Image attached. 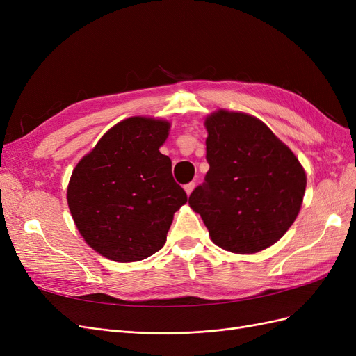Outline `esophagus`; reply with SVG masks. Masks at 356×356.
Segmentation results:
<instances>
[{"label":"esophagus","instance_id":"obj_1","mask_svg":"<svg viewBox=\"0 0 356 356\" xmlns=\"http://www.w3.org/2000/svg\"><path fill=\"white\" fill-rule=\"evenodd\" d=\"M195 187H196V182L195 181H191V182H188V184H186V193H187V195H190V193L193 191V190H195Z\"/></svg>","mask_w":356,"mask_h":356}]
</instances>
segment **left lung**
Segmentation results:
<instances>
[{"mask_svg": "<svg viewBox=\"0 0 356 356\" xmlns=\"http://www.w3.org/2000/svg\"><path fill=\"white\" fill-rule=\"evenodd\" d=\"M204 126L209 170L190 195V207L222 250L263 251L297 218L306 190L305 169L252 115L220 110Z\"/></svg>", "mask_w": 356, "mask_h": 356, "instance_id": "1", "label": "left lung"}]
</instances>
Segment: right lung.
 Returning a JSON list of instances; mask_svg holds the SVG:
<instances>
[{
    "mask_svg": "<svg viewBox=\"0 0 356 356\" xmlns=\"http://www.w3.org/2000/svg\"><path fill=\"white\" fill-rule=\"evenodd\" d=\"M169 123L131 117L111 127L75 166L67 191L79 232L114 261H139L166 242L174 213L187 202L159 152Z\"/></svg>",
    "mask_w": 356,
    "mask_h": 356,
    "instance_id": "right-lung-1",
    "label": "right lung"
}]
</instances>
